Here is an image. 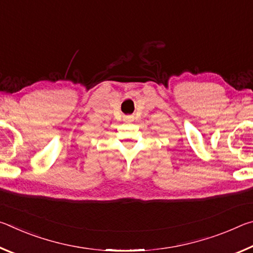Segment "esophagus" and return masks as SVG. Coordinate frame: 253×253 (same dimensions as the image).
<instances>
[{
  "mask_svg": "<svg viewBox=\"0 0 253 253\" xmlns=\"http://www.w3.org/2000/svg\"><path fill=\"white\" fill-rule=\"evenodd\" d=\"M124 121H125V122H132V121H134V116H131V115H127V116H124Z\"/></svg>",
  "mask_w": 253,
  "mask_h": 253,
  "instance_id": "obj_1",
  "label": "esophagus"
}]
</instances>
